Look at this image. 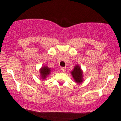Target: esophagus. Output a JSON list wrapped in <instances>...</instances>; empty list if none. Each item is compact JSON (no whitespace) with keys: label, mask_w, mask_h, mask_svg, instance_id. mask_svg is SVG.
I'll list each match as a JSON object with an SVG mask.
<instances>
[{"label":"esophagus","mask_w":121,"mask_h":121,"mask_svg":"<svg viewBox=\"0 0 121 121\" xmlns=\"http://www.w3.org/2000/svg\"><path fill=\"white\" fill-rule=\"evenodd\" d=\"M61 71L63 72H65L66 71V67H61Z\"/></svg>","instance_id":"obj_1"}]
</instances>
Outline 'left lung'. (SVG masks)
Instances as JSON below:
<instances>
[{"label":"left lung","instance_id":"8db88e82","mask_svg":"<svg viewBox=\"0 0 121 121\" xmlns=\"http://www.w3.org/2000/svg\"><path fill=\"white\" fill-rule=\"evenodd\" d=\"M71 74L75 82L81 83L82 81V73L81 68L78 65H76L72 71Z\"/></svg>","mask_w":121,"mask_h":121}]
</instances>
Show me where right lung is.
<instances>
[{
	"mask_svg": "<svg viewBox=\"0 0 121 121\" xmlns=\"http://www.w3.org/2000/svg\"><path fill=\"white\" fill-rule=\"evenodd\" d=\"M50 68H48L47 67H43L41 69H40V74H41V77L43 79H45L46 77L50 74Z\"/></svg>",
	"mask_w": 121,
	"mask_h": 121,
	"instance_id": "1",
	"label": "right lung"
}]
</instances>
